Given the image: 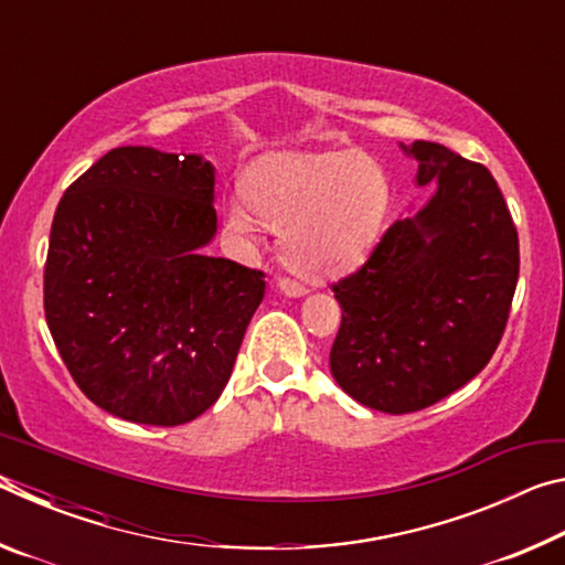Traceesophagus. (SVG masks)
Returning a JSON list of instances; mask_svg holds the SVG:
<instances>
[{"instance_id": "1", "label": "esophagus", "mask_w": 565, "mask_h": 565, "mask_svg": "<svg viewBox=\"0 0 565 565\" xmlns=\"http://www.w3.org/2000/svg\"><path fill=\"white\" fill-rule=\"evenodd\" d=\"M276 286L286 294V296H303L306 294V286L299 284L296 279H289V276H279V281H276Z\"/></svg>"}]
</instances>
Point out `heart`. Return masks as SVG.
I'll return each instance as SVG.
<instances>
[{
	"label": "heart",
	"mask_w": 565,
	"mask_h": 565,
	"mask_svg": "<svg viewBox=\"0 0 565 565\" xmlns=\"http://www.w3.org/2000/svg\"><path fill=\"white\" fill-rule=\"evenodd\" d=\"M391 204L376 161L329 154H271L246 174V199L226 204V228L256 242L264 224L281 228V254L311 279H337L366 259Z\"/></svg>",
	"instance_id": "obj_1"
}]
</instances>
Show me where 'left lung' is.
<instances>
[{"mask_svg": "<svg viewBox=\"0 0 565 565\" xmlns=\"http://www.w3.org/2000/svg\"><path fill=\"white\" fill-rule=\"evenodd\" d=\"M406 154L418 161V186L436 179V194L331 286L341 303L331 374L384 414L434 406L491 361L521 264L519 232L489 169L436 141H414Z\"/></svg>", "mask_w": 565, "mask_h": 565, "instance_id": "obj_1", "label": "left lung"}]
</instances>
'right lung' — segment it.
I'll return each instance as SVG.
<instances>
[{
    "label": "right lung",
    "mask_w": 565,
    "mask_h": 565,
    "mask_svg": "<svg viewBox=\"0 0 565 565\" xmlns=\"http://www.w3.org/2000/svg\"><path fill=\"white\" fill-rule=\"evenodd\" d=\"M214 167L119 147L64 191L44 317L74 384L134 424H189L222 396L264 271L206 256Z\"/></svg>",
    "instance_id": "1"
}]
</instances>
